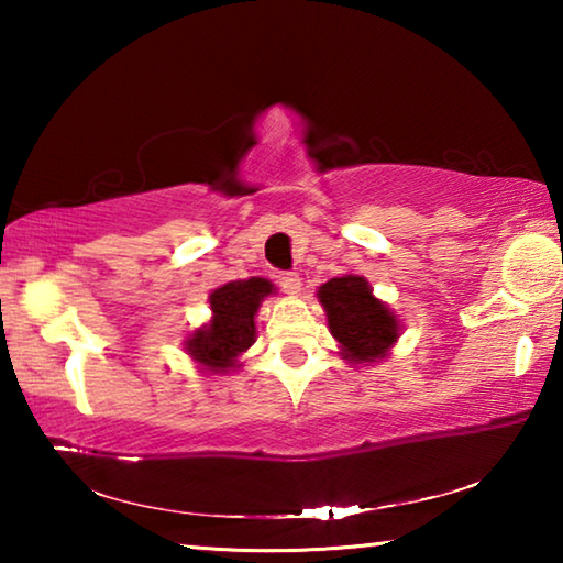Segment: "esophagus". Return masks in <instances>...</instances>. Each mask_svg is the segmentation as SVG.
I'll list each match as a JSON object with an SVG mask.
<instances>
[{
	"mask_svg": "<svg viewBox=\"0 0 563 563\" xmlns=\"http://www.w3.org/2000/svg\"><path fill=\"white\" fill-rule=\"evenodd\" d=\"M278 285L288 295H298L302 290V283H300V278L295 273H280L278 275Z\"/></svg>",
	"mask_w": 563,
	"mask_h": 563,
	"instance_id": "1",
	"label": "esophagus"
}]
</instances>
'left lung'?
Listing matches in <instances>:
<instances>
[{
  "instance_id": "8db88e82",
  "label": "left lung",
  "mask_w": 563,
  "mask_h": 563,
  "mask_svg": "<svg viewBox=\"0 0 563 563\" xmlns=\"http://www.w3.org/2000/svg\"><path fill=\"white\" fill-rule=\"evenodd\" d=\"M318 300L325 310L330 335L335 338L340 357L355 367L385 360L402 335L399 318L369 288L362 275L347 273L322 283Z\"/></svg>"
}]
</instances>
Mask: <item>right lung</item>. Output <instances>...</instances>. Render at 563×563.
I'll return each mask as SVG.
<instances>
[{"label": "right lung", "mask_w": 563, "mask_h": 563, "mask_svg": "<svg viewBox=\"0 0 563 563\" xmlns=\"http://www.w3.org/2000/svg\"><path fill=\"white\" fill-rule=\"evenodd\" d=\"M275 295V285L268 278L231 280L208 295L211 302V320L206 325L188 332L184 340L186 355L206 375H228L243 367L241 357L253 345L255 316L261 302Z\"/></svg>", "instance_id": "1"}]
</instances>
